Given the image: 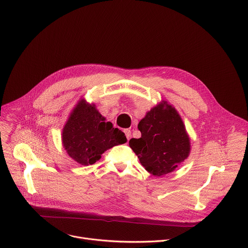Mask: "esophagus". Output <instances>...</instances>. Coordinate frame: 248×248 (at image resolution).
Instances as JSON below:
<instances>
[{"label":"esophagus","mask_w":248,"mask_h":248,"mask_svg":"<svg viewBox=\"0 0 248 248\" xmlns=\"http://www.w3.org/2000/svg\"><path fill=\"white\" fill-rule=\"evenodd\" d=\"M124 134H125V136L127 138V141H128L130 139V137H131V131L129 129H125L124 130Z\"/></svg>","instance_id":"obj_1"}]
</instances>
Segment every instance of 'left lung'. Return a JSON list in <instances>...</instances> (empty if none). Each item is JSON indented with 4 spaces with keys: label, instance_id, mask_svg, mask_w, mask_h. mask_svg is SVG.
Listing matches in <instances>:
<instances>
[{
    "label": "left lung",
    "instance_id": "left-lung-1",
    "mask_svg": "<svg viewBox=\"0 0 248 248\" xmlns=\"http://www.w3.org/2000/svg\"><path fill=\"white\" fill-rule=\"evenodd\" d=\"M138 129L141 137L130 139L129 146L150 174H169L188 157L190 138L180 114L166 100L147 112Z\"/></svg>",
    "mask_w": 248,
    "mask_h": 248
}]
</instances>
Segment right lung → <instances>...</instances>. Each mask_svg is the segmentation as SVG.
<instances>
[{
  "instance_id": "add662e5",
  "label": "right lung",
  "mask_w": 248,
  "mask_h": 248,
  "mask_svg": "<svg viewBox=\"0 0 248 248\" xmlns=\"http://www.w3.org/2000/svg\"><path fill=\"white\" fill-rule=\"evenodd\" d=\"M126 137L98 112L95 104L80 99L62 128V142L67 155L77 163L88 166L101 158L107 150L124 144Z\"/></svg>"
}]
</instances>
